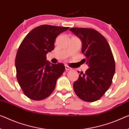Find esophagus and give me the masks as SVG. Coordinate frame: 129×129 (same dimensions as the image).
I'll use <instances>...</instances> for the list:
<instances>
[{
	"mask_svg": "<svg viewBox=\"0 0 129 129\" xmlns=\"http://www.w3.org/2000/svg\"><path fill=\"white\" fill-rule=\"evenodd\" d=\"M65 69H66V70H71V68L69 66H67V65H65Z\"/></svg>",
	"mask_w": 129,
	"mask_h": 129,
	"instance_id": "esophagus-1",
	"label": "esophagus"
}]
</instances>
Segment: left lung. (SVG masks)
<instances>
[{
    "mask_svg": "<svg viewBox=\"0 0 129 129\" xmlns=\"http://www.w3.org/2000/svg\"><path fill=\"white\" fill-rule=\"evenodd\" d=\"M69 30L81 40V52L86 57L85 60L89 67L85 73L78 71L79 77L73 84L74 90L81 100L95 102L112 84L115 65L111 49L105 37L94 29L72 27Z\"/></svg>",
    "mask_w": 129,
    "mask_h": 129,
    "instance_id": "1",
    "label": "left lung"
}]
</instances>
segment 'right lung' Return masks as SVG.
I'll use <instances>...</instances> for the list:
<instances>
[{
  "label": "right lung",
  "instance_id": "add662e5",
  "mask_svg": "<svg viewBox=\"0 0 129 129\" xmlns=\"http://www.w3.org/2000/svg\"><path fill=\"white\" fill-rule=\"evenodd\" d=\"M69 29L40 25L26 36L19 47L15 60L17 78L23 92L31 100H41L48 97L64 71L63 63H51L46 55L54 49L56 37Z\"/></svg>",
  "mask_w": 129,
  "mask_h": 129
}]
</instances>
